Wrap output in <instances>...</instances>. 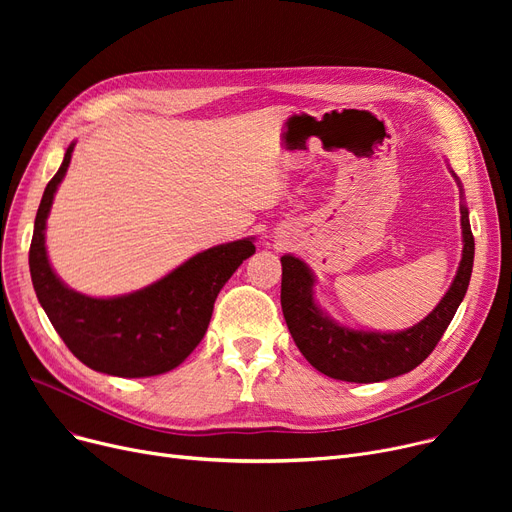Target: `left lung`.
Returning a JSON list of instances; mask_svg holds the SVG:
<instances>
[{"label":"left lung","mask_w":512,"mask_h":512,"mask_svg":"<svg viewBox=\"0 0 512 512\" xmlns=\"http://www.w3.org/2000/svg\"><path fill=\"white\" fill-rule=\"evenodd\" d=\"M456 184L461 180L452 172ZM463 191V186H461ZM463 228V257L456 276L436 305V309L413 328L400 332H371L355 330L338 324L315 301V276L309 265L294 257L284 255L282 261V311L294 344L303 357L328 378L373 384L384 382L396 375L409 373L423 363L434 351L442 334L465 299L469 288L475 240L469 224V209L461 205Z\"/></svg>","instance_id":"obj_1"}]
</instances>
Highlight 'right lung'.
<instances>
[{"mask_svg": "<svg viewBox=\"0 0 512 512\" xmlns=\"http://www.w3.org/2000/svg\"><path fill=\"white\" fill-rule=\"evenodd\" d=\"M45 186L29 251L37 299L72 355L118 378H149L178 367L203 340L220 290L255 253V238H240L197 253L168 276L120 297H87L68 288L47 257L45 226L72 151Z\"/></svg>", "mask_w": 512, "mask_h": 512, "instance_id": "1", "label": "right lung"}]
</instances>
